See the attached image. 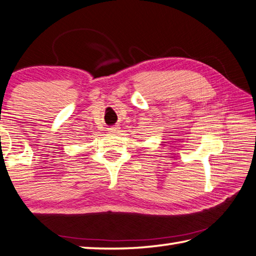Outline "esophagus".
Instances as JSON below:
<instances>
[{"label": "esophagus", "instance_id": "1", "mask_svg": "<svg viewBox=\"0 0 256 256\" xmlns=\"http://www.w3.org/2000/svg\"><path fill=\"white\" fill-rule=\"evenodd\" d=\"M117 132V127L109 128V132Z\"/></svg>", "mask_w": 256, "mask_h": 256}]
</instances>
